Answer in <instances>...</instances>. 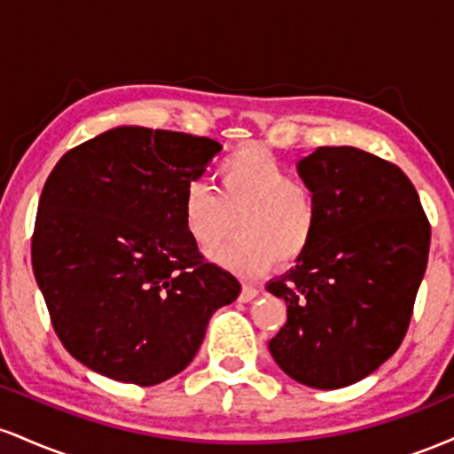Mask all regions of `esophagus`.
Wrapping results in <instances>:
<instances>
[{
    "label": "esophagus",
    "mask_w": 454,
    "mask_h": 454,
    "mask_svg": "<svg viewBox=\"0 0 454 454\" xmlns=\"http://www.w3.org/2000/svg\"><path fill=\"white\" fill-rule=\"evenodd\" d=\"M256 296H258V288H254V286H249V284H243L241 294H239V301H243V303H249V301H254Z\"/></svg>",
    "instance_id": "34e87169"
}]
</instances>
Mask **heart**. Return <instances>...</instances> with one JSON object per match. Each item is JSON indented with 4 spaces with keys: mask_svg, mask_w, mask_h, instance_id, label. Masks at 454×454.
Wrapping results in <instances>:
<instances>
[{
    "mask_svg": "<svg viewBox=\"0 0 454 454\" xmlns=\"http://www.w3.org/2000/svg\"><path fill=\"white\" fill-rule=\"evenodd\" d=\"M215 181L217 192L200 181L185 187L181 217L187 237L207 252L231 232L239 215V237L209 256L217 267L256 278L278 260L294 262L311 247L320 223L316 194L290 179L267 149L249 145L232 151L217 164Z\"/></svg>",
    "mask_w": 454,
    "mask_h": 454,
    "instance_id": "1",
    "label": "heart"
}]
</instances>
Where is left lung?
<instances>
[{"label": "left lung", "mask_w": 454, "mask_h": 454, "mask_svg": "<svg viewBox=\"0 0 454 454\" xmlns=\"http://www.w3.org/2000/svg\"><path fill=\"white\" fill-rule=\"evenodd\" d=\"M296 168L316 194L320 223L294 267L267 284L288 305L269 350L305 387H350L403 341L431 228L411 181L378 155L317 147Z\"/></svg>", "instance_id": "8db88e82"}]
</instances>
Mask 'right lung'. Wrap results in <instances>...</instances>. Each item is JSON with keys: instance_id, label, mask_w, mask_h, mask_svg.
<instances>
[{"instance_id": "add662e5", "label": "right lung", "mask_w": 454, "mask_h": 454, "mask_svg": "<svg viewBox=\"0 0 454 454\" xmlns=\"http://www.w3.org/2000/svg\"><path fill=\"white\" fill-rule=\"evenodd\" d=\"M213 138L119 126L70 149L46 179L31 264L57 337L91 372L153 387L184 372L241 284L205 262L184 192Z\"/></svg>"}]
</instances>
